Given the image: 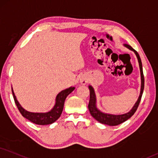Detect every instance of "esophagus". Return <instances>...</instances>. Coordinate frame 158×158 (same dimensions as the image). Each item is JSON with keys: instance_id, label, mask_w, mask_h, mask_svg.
<instances>
[{"instance_id": "34e87169", "label": "esophagus", "mask_w": 158, "mask_h": 158, "mask_svg": "<svg viewBox=\"0 0 158 158\" xmlns=\"http://www.w3.org/2000/svg\"><path fill=\"white\" fill-rule=\"evenodd\" d=\"M80 82L82 83V84L85 85L88 83V79L86 78V77H81V79H80Z\"/></svg>"}]
</instances>
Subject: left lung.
<instances>
[{"label": "left lung", "mask_w": 158, "mask_h": 158, "mask_svg": "<svg viewBox=\"0 0 158 158\" xmlns=\"http://www.w3.org/2000/svg\"><path fill=\"white\" fill-rule=\"evenodd\" d=\"M123 45L125 47V48H127V49L133 51L134 53L135 54L136 57H137L138 61H139L140 73H141V91H140V94L137 101H136L135 104H134L133 108H131V110H130V111H128L127 113L122 114H112L102 112V110H100V109L98 108V107H97V96L96 94H95L94 88H93L91 85H89V91H90V100H89V103L88 106L89 112H90L91 116H92L97 121H98L99 122L104 124H107V125L109 126H116L118 125V124L123 123L124 122L129 119V118L135 114L138 107H139V105L142 97V94H143V88H144V77H143V68H142L141 58H140L137 51H135L131 46L129 45V44H124Z\"/></svg>", "instance_id": "obj_1"}]
</instances>
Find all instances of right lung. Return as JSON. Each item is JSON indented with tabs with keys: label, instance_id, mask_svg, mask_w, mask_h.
Returning <instances> with one entry per match:
<instances>
[{
	"label": "right lung",
	"instance_id": "1",
	"mask_svg": "<svg viewBox=\"0 0 158 158\" xmlns=\"http://www.w3.org/2000/svg\"><path fill=\"white\" fill-rule=\"evenodd\" d=\"M75 87L71 86L69 88L60 91L56 97L55 104H54L53 107H52L51 110H48L47 112H31L25 110L19 104L18 100H17V97L15 96L12 87H11V91H12V94L15 104H16L19 112L23 115V117L26 118L27 119L31 121L33 123L39 124V125H48V124H51L53 122H55L60 117L62 111H63L64 105L66 98L70 93H72L75 90Z\"/></svg>",
	"mask_w": 158,
	"mask_h": 158
}]
</instances>
